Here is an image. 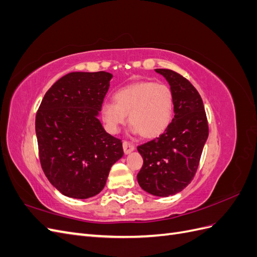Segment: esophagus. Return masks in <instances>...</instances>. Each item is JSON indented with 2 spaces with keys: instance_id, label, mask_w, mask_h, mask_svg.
<instances>
[{
  "instance_id": "obj_1",
  "label": "esophagus",
  "mask_w": 257,
  "mask_h": 257,
  "mask_svg": "<svg viewBox=\"0 0 257 257\" xmlns=\"http://www.w3.org/2000/svg\"><path fill=\"white\" fill-rule=\"evenodd\" d=\"M135 150V146L132 144V143H128V142H123V151L125 154H128L131 152H133Z\"/></svg>"
}]
</instances>
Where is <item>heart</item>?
Masks as SVG:
<instances>
[{
  "mask_svg": "<svg viewBox=\"0 0 257 257\" xmlns=\"http://www.w3.org/2000/svg\"><path fill=\"white\" fill-rule=\"evenodd\" d=\"M114 102L102 105V118L110 133H118L128 120L131 132L145 138L162 135L169 126L174 115V93L166 83L149 80L136 81L114 93Z\"/></svg>",
  "mask_w": 257,
  "mask_h": 257,
  "instance_id": "1",
  "label": "heart"
}]
</instances>
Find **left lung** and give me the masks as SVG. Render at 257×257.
Returning a JSON list of instances; mask_svg holds the SVG:
<instances>
[{"label":"left lung","mask_w":257,"mask_h":257,"mask_svg":"<svg viewBox=\"0 0 257 257\" xmlns=\"http://www.w3.org/2000/svg\"><path fill=\"white\" fill-rule=\"evenodd\" d=\"M155 72L173 90L175 116L160 137L137 147L144 159L137 181L151 195L168 197L192 181L209 128L203 99L192 83L170 69L157 68Z\"/></svg>","instance_id":"8db88e82"}]
</instances>
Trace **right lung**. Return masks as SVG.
Listing matches in <instances>:
<instances>
[{"label":"right lung","mask_w":257,"mask_h":257,"mask_svg":"<svg viewBox=\"0 0 257 257\" xmlns=\"http://www.w3.org/2000/svg\"><path fill=\"white\" fill-rule=\"evenodd\" d=\"M112 75L69 73L46 92L35 119L41 165L63 195L85 199L104 189L111 166L123 157L120 139L98 120Z\"/></svg>","instance_id":"add662e5"}]
</instances>
